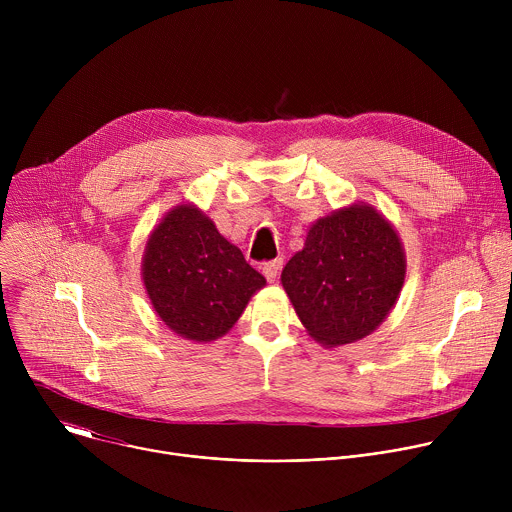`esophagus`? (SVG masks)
Returning <instances> with one entry per match:
<instances>
[{"label": "esophagus", "instance_id": "obj_1", "mask_svg": "<svg viewBox=\"0 0 512 512\" xmlns=\"http://www.w3.org/2000/svg\"><path fill=\"white\" fill-rule=\"evenodd\" d=\"M279 269H281V259H273V261L263 263V275H265L267 281H271V283L277 279Z\"/></svg>", "mask_w": 512, "mask_h": 512}]
</instances>
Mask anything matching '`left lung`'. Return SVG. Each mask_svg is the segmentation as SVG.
<instances>
[{"instance_id": "left-lung-1", "label": "left lung", "mask_w": 512, "mask_h": 512, "mask_svg": "<svg viewBox=\"0 0 512 512\" xmlns=\"http://www.w3.org/2000/svg\"><path fill=\"white\" fill-rule=\"evenodd\" d=\"M405 251L387 218L354 202L318 218L281 285L308 334L332 348L375 332L405 281Z\"/></svg>"}]
</instances>
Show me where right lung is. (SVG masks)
<instances>
[{
  "label": "right lung",
  "instance_id": "obj_1",
  "mask_svg": "<svg viewBox=\"0 0 512 512\" xmlns=\"http://www.w3.org/2000/svg\"><path fill=\"white\" fill-rule=\"evenodd\" d=\"M141 277L160 320L194 342L225 336L265 285L194 204L174 206L152 231Z\"/></svg>",
  "mask_w": 512,
  "mask_h": 512
}]
</instances>
